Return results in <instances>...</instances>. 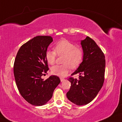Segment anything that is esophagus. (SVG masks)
<instances>
[{
  "label": "esophagus",
  "instance_id": "obj_1",
  "mask_svg": "<svg viewBox=\"0 0 122 122\" xmlns=\"http://www.w3.org/2000/svg\"><path fill=\"white\" fill-rule=\"evenodd\" d=\"M60 80H61V82H62V81H65V78H60Z\"/></svg>",
  "mask_w": 122,
  "mask_h": 122
}]
</instances>
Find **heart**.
<instances>
[{"instance_id":"b5f03b06","label":"heart","mask_w":122,"mask_h":122,"mask_svg":"<svg viewBox=\"0 0 122 122\" xmlns=\"http://www.w3.org/2000/svg\"><path fill=\"white\" fill-rule=\"evenodd\" d=\"M54 50H47L46 52L45 57L47 62L53 65L56 62L57 55L64 56L61 65L54 66L51 68L52 74L59 76H65L68 74L70 67L75 69L78 67L82 61L83 51L79 47H76L74 43L66 39L58 41L55 44Z\"/></svg>"}]
</instances>
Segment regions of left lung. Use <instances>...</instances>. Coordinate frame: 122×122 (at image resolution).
Segmentation results:
<instances>
[{
    "instance_id": "left-lung-1",
    "label": "left lung",
    "mask_w": 122,
    "mask_h": 122,
    "mask_svg": "<svg viewBox=\"0 0 122 122\" xmlns=\"http://www.w3.org/2000/svg\"><path fill=\"white\" fill-rule=\"evenodd\" d=\"M83 59L71 75L79 74V79L70 77V90L66 96L77 105L88 104L96 97L104 82L105 59L102 50L93 39L87 36L81 41Z\"/></svg>"
}]
</instances>
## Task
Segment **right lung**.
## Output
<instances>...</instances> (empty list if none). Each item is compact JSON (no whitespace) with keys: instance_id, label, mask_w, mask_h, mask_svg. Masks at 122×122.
Returning <instances> with one entry per match:
<instances>
[{"instance_id":"obj_1","label":"right lung","mask_w":122,"mask_h":122,"mask_svg":"<svg viewBox=\"0 0 122 122\" xmlns=\"http://www.w3.org/2000/svg\"><path fill=\"white\" fill-rule=\"evenodd\" d=\"M53 41L50 36H37L20 47L14 62L15 81L21 95L35 106L46 104L52 98L60 81L52 75L44 81L41 76L49 70L45 53Z\"/></svg>"}]
</instances>
